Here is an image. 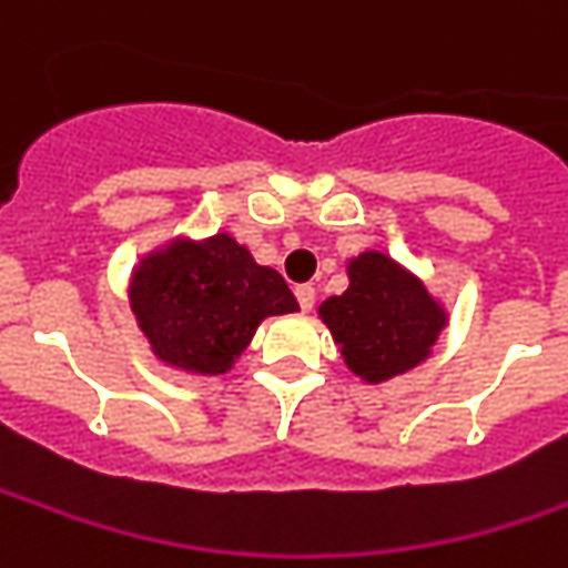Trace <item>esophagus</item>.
Returning a JSON list of instances; mask_svg holds the SVG:
<instances>
[{"instance_id":"34e87169","label":"esophagus","mask_w":568,"mask_h":568,"mask_svg":"<svg viewBox=\"0 0 568 568\" xmlns=\"http://www.w3.org/2000/svg\"><path fill=\"white\" fill-rule=\"evenodd\" d=\"M295 298H298L301 311H311L316 301V288L314 285H298V288H295Z\"/></svg>"}]
</instances>
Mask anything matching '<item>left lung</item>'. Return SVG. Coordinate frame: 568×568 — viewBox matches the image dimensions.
Returning a JSON list of instances; mask_svg holds the SVG:
<instances>
[{
	"label": "left lung",
	"instance_id": "left-lung-1",
	"mask_svg": "<svg viewBox=\"0 0 568 568\" xmlns=\"http://www.w3.org/2000/svg\"><path fill=\"white\" fill-rule=\"evenodd\" d=\"M342 361L357 379L379 385L419 366L447 326V307L414 270L385 252L348 261V288L320 304Z\"/></svg>",
	"mask_w": 568,
	"mask_h": 568
}]
</instances>
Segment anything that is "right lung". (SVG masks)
I'll list each match as a JSON object with an SVG mask.
<instances>
[{
    "mask_svg": "<svg viewBox=\"0 0 568 568\" xmlns=\"http://www.w3.org/2000/svg\"><path fill=\"white\" fill-rule=\"evenodd\" d=\"M126 295L154 361L202 379L230 373L267 316L298 311L283 276L230 233L168 239L139 257Z\"/></svg>",
    "mask_w": 568,
    "mask_h": 568,
    "instance_id": "obj_1",
    "label": "right lung"
}]
</instances>
